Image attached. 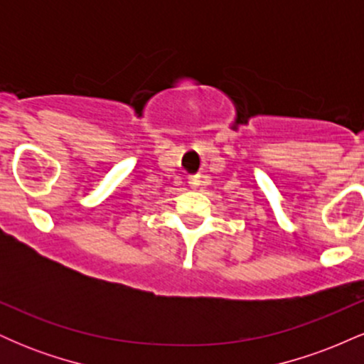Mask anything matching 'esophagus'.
Masks as SVG:
<instances>
[{
    "instance_id": "34e87169",
    "label": "esophagus",
    "mask_w": 364,
    "mask_h": 364,
    "mask_svg": "<svg viewBox=\"0 0 364 364\" xmlns=\"http://www.w3.org/2000/svg\"><path fill=\"white\" fill-rule=\"evenodd\" d=\"M190 185H191V186H198V185H200V179L196 178V176H193V178L190 179Z\"/></svg>"
}]
</instances>
